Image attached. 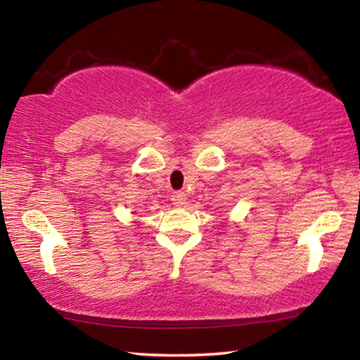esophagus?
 Returning <instances> with one entry per match:
<instances>
[{"label": "esophagus", "instance_id": "1", "mask_svg": "<svg viewBox=\"0 0 360 360\" xmlns=\"http://www.w3.org/2000/svg\"><path fill=\"white\" fill-rule=\"evenodd\" d=\"M172 200H173V203L176 206H184L186 202H187V197H186L184 192H174Z\"/></svg>", "mask_w": 360, "mask_h": 360}]
</instances>
